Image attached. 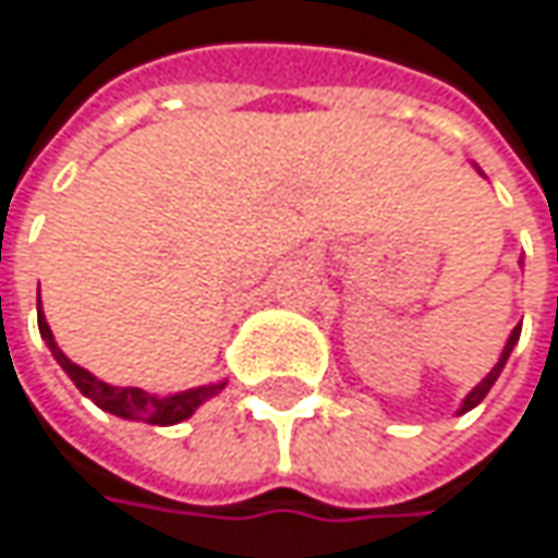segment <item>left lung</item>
<instances>
[{"label":"left lung","instance_id":"1","mask_svg":"<svg viewBox=\"0 0 558 558\" xmlns=\"http://www.w3.org/2000/svg\"><path fill=\"white\" fill-rule=\"evenodd\" d=\"M518 336H521V326H515V329H512V336H509L506 349H502V354H499L496 367H493V371H489V374L484 376V379H481V383H477V386H474V389H471L468 396H464V402H461L459 414H464V411H471V408H477V404L484 402V396H487L489 389H493V383L499 379V374H502V367H506V361H509V354H512V349H515V345H518Z\"/></svg>","mask_w":558,"mask_h":558}]
</instances>
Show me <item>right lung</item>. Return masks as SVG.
Instances as JSON below:
<instances>
[{
  "mask_svg": "<svg viewBox=\"0 0 558 558\" xmlns=\"http://www.w3.org/2000/svg\"><path fill=\"white\" fill-rule=\"evenodd\" d=\"M37 323H40V336L43 342L49 345L52 357L59 361V367L71 376V383L90 399L94 404H99L102 411L116 414V417H125V421H144V424H159V427H172V424H182L187 421L201 404L213 399L216 392L226 389V379L222 383H209V386H197V389H184V392H175V396H154V392H144L137 386H109L102 383L90 371L77 367L74 361H69L62 349L56 345L52 339V329L43 317L40 307V292H37Z\"/></svg>",
  "mask_w": 558,
  "mask_h": 558,
  "instance_id": "right-lung-1",
  "label": "right lung"
}]
</instances>
